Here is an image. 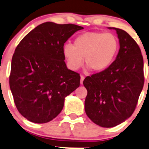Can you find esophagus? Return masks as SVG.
I'll list each match as a JSON object with an SVG mask.
<instances>
[{"mask_svg":"<svg viewBox=\"0 0 149 149\" xmlns=\"http://www.w3.org/2000/svg\"><path fill=\"white\" fill-rule=\"evenodd\" d=\"M85 79V77L83 75H81L80 76V84H83V80H84Z\"/></svg>","mask_w":149,"mask_h":149,"instance_id":"esophagus-1","label":"esophagus"}]
</instances>
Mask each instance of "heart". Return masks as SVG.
<instances>
[{
	"instance_id": "heart-1",
	"label": "heart",
	"mask_w": 149,
	"mask_h": 149,
	"mask_svg": "<svg viewBox=\"0 0 149 149\" xmlns=\"http://www.w3.org/2000/svg\"><path fill=\"white\" fill-rule=\"evenodd\" d=\"M119 48L117 36L112 33L88 32L74 39V45H66L63 53L72 70H77L85 62L94 72L105 70L113 63Z\"/></svg>"
}]
</instances>
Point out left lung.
<instances>
[{
  "label": "left lung",
  "instance_id": "8db88e82",
  "mask_svg": "<svg viewBox=\"0 0 149 149\" xmlns=\"http://www.w3.org/2000/svg\"><path fill=\"white\" fill-rule=\"evenodd\" d=\"M116 30L120 49L105 70L88 76L85 110L89 118L102 127H113L132 115L144 85L143 58L135 41L124 30Z\"/></svg>",
  "mask_w": 149,
  "mask_h": 149
}]
</instances>
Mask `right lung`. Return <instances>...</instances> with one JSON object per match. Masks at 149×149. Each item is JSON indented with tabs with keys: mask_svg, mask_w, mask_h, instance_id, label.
<instances>
[{
	"mask_svg": "<svg viewBox=\"0 0 149 149\" xmlns=\"http://www.w3.org/2000/svg\"><path fill=\"white\" fill-rule=\"evenodd\" d=\"M82 29L74 24L44 22L15 49L10 89L18 111L28 121H52L63 109L65 97L80 86V74L67 69L63 48L68 39Z\"/></svg>",
	"mask_w": 149,
	"mask_h": 149,
	"instance_id": "add662e5",
	"label": "right lung"
}]
</instances>
